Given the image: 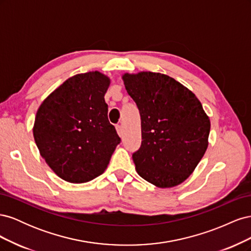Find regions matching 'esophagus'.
I'll use <instances>...</instances> for the list:
<instances>
[{"label": "esophagus", "instance_id": "34e87169", "mask_svg": "<svg viewBox=\"0 0 251 251\" xmlns=\"http://www.w3.org/2000/svg\"><path fill=\"white\" fill-rule=\"evenodd\" d=\"M116 131H117V133H118V135L120 136V137H123V135H124L123 126H116Z\"/></svg>", "mask_w": 251, "mask_h": 251}]
</instances>
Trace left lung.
Returning a JSON list of instances; mask_svg holds the SVG:
<instances>
[{"label": "left lung", "instance_id": "1", "mask_svg": "<svg viewBox=\"0 0 251 251\" xmlns=\"http://www.w3.org/2000/svg\"><path fill=\"white\" fill-rule=\"evenodd\" d=\"M126 92L141 119L136 172L150 183L170 188L184 182L208 147L210 120L197 96L169 75L125 73Z\"/></svg>", "mask_w": 251, "mask_h": 251}]
</instances>
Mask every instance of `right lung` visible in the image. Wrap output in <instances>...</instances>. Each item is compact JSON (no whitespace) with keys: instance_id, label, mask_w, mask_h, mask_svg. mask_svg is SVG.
<instances>
[{"instance_id":"1","label":"right lung","mask_w":251,"mask_h":251,"mask_svg":"<svg viewBox=\"0 0 251 251\" xmlns=\"http://www.w3.org/2000/svg\"><path fill=\"white\" fill-rule=\"evenodd\" d=\"M110 82L98 71L76 74L50 93L36 112L33 137L40 154L70 183L101 175L120 142L104 101Z\"/></svg>"}]
</instances>
